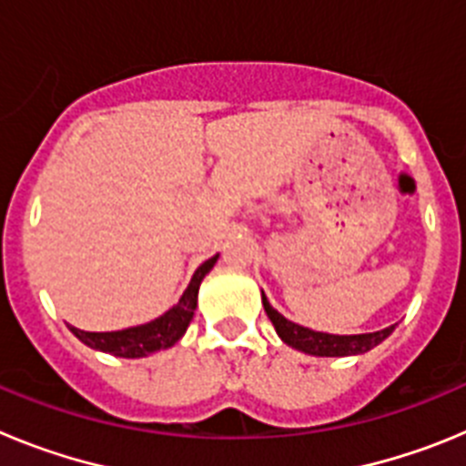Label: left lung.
Segmentation results:
<instances>
[{"label": "left lung", "instance_id": "8db88e82", "mask_svg": "<svg viewBox=\"0 0 466 466\" xmlns=\"http://www.w3.org/2000/svg\"><path fill=\"white\" fill-rule=\"evenodd\" d=\"M263 308H266V315L270 317L275 331H278L279 339L289 348L300 350L306 355L312 357H350V355H364L369 350H373L376 345H380L382 340L394 331V324L387 329L373 333H352V336H336V333H324V331H312L308 327H300V324L289 322L287 317L279 315L273 306L268 303L266 294L261 291Z\"/></svg>", "mask_w": 466, "mask_h": 466}]
</instances>
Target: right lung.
<instances>
[{
  "mask_svg": "<svg viewBox=\"0 0 466 466\" xmlns=\"http://www.w3.org/2000/svg\"><path fill=\"white\" fill-rule=\"evenodd\" d=\"M217 258H219V254H214L203 266H198V270L193 273L191 282H188L187 291L182 294L179 303L172 306L167 312H163L160 317H156V319H151V322L139 324V327L121 329V331H81L76 327H69V331L81 343L88 345V348L109 352L114 357H123V360H139V357H147L151 352H158V350L172 348L187 333L198 306L200 282L214 268Z\"/></svg>",
  "mask_w": 466,
  "mask_h": 466,
  "instance_id": "add662e5",
  "label": "right lung"
}]
</instances>
